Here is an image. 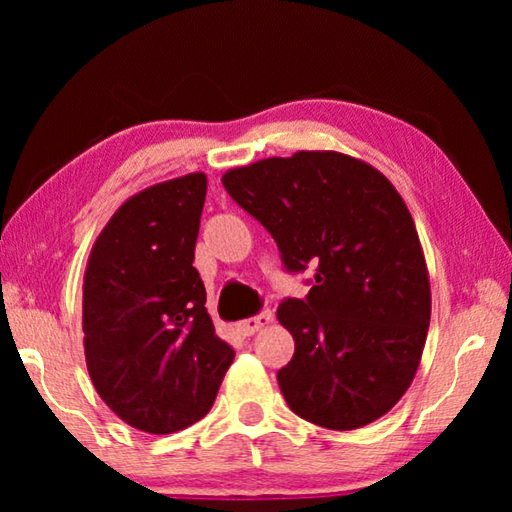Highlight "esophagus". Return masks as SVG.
Returning <instances> with one entry per match:
<instances>
[{
  "label": "esophagus",
  "instance_id": "1",
  "mask_svg": "<svg viewBox=\"0 0 512 512\" xmlns=\"http://www.w3.org/2000/svg\"><path fill=\"white\" fill-rule=\"evenodd\" d=\"M271 320H273L271 311H262V314H257V316H250L246 320H239L235 327H237V332L241 336H253V334L259 332V329H264L268 323H271Z\"/></svg>",
  "mask_w": 512,
  "mask_h": 512
}]
</instances>
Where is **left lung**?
Masks as SVG:
<instances>
[{
	"mask_svg": "<svg viewBox=\"0 0 512 512\" xmlns=\"http://www.w3.org/2000/svg\"><path fill=\"white\" fill-rule=\"evenodd\" d=\"M271 232L289 271L316 266L305 300L277 320L296 341L277 372L289 409L352 431L409 391L431 318L429 271L413 216L384 173L339 151H298L221 176Z\"/></svg>",
	"mask_w": 512,
	"mask_h": 512,
	"instance_id": "1",
	"label": "left lung"
}]
</instances>
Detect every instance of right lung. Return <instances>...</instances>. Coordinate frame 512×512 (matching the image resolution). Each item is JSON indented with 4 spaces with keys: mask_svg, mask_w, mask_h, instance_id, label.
<instances>
[{
    "mask_svg": "<svg viewBox=\"0 0 512 512\" xmlns=\"http://www.w3.org/2000/svg\"><path fill=\"white\" fill-rule=\"evenodd\" d=\"M207 176L164 180L119 205L83 275V348L117 418L173 433L205 418L235 352L214 332L194 264Z\"/></svg>",
    "mask_w": 512,
    "mask_h": 512,
    "instance_id": "add662e5",
    "label": "right lung"
}]
</instances>
